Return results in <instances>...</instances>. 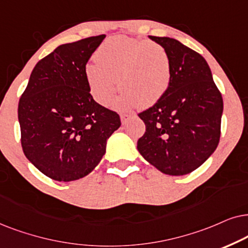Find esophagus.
Returning <instances> with one entry per match:
<instances>
[{"label": "esophagus", "mask_w": 248, "mask_h": 248, "mask_svg": "<svg viewBox=\"0 0 248 248\" xmlns=\"http://www.w3.org/2000/svg\"><path fill=\"white\" fill-rule=\"evenodd\" d=\"M133 117V114H130V113H120V118H121V122H122V124H126V122L129 120V119Z\"/></svg>", "instance_id": "34e87169"}]
</instances>
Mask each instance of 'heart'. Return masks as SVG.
Segmentation results:
<instances>
[{"instance_id": "heart-1", "label": "heart", "mask_w": 248, "mask_h": 248, "mask_svg": "<svg viewBox=\"0 0 248 248\" xmlns=\"http://www.w3.org/2000/svg\"><path fill=\"white\" fill-rule=\"evenodd\" d=\"M95 61L85 67L88 88L94 100L108 105L115 91L121 92L120 108L151 107L160 101L172 78L168 49L157 43L128 36L108 38L95 52Z\"/></svg>"}]
</instances>
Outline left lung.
Returning a JSON list of instances; mask_svg holds the SVG:
<instances>
[{
	"label": "left lung",
	"instance_id": "1",
	"mask_svg": "<svg viewBox=\"0 0 248 248\" xmlns=\"http://www.w3.org/2000/svg\"><path fill=\"white\" fill-rule=\"evenodd\" d=\"M150 38L169 52L172 78L163 97L138 114L146 130L137 150L161 172L184 176L202 166L219 144L222 96L200 53L177 39Z\"/></svg>",
	"mask_w": 248,
	"mask_h": 248
}]
</instances>
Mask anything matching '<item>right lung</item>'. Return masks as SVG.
Returning <instances> with one entry per match:
<instances>
[{
    "mask_svg": "<svg viewBox=\"0 0 248 248\" xmlns=\"http://www.w3.org/2000/svg\"><path fill=\"white\" fill-rule=\"evenodd\" d=\"M105 35L58 46L37 62L18 105L22 151L45 176H87L121 126L117 112L94 101L85 67Z\"/></svg>",
    "mask_w": 248,
    "mask_h": 248,
    "instance_id": "add662e5",
    "label": "right lung"
}]
</instances>
